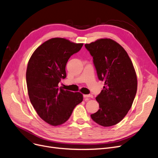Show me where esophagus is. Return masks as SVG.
Here are the masks:
<instances>
[{
    "mask_svg": "<svg viewBox=\"0 0 158 158\" xmlns=\"http://www.w3.org/2000/svg\"><path fill=\"white\" fill-rule=\"evenodd\" d=\"M84 98H93L92 94H84Z\"/></svg>",
    "mask_w": 158,
    "mask_h": 158,
    "instance_id": "esophagus-1",
    "label": "esophagus"
}]
</instances>
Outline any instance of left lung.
I'll use <instances>...</instances> for the list:
<instances>
[{"label": "left lung", "instance_id": "1", "mask_svg": "<svg viewBox=\"0 0 158 158\" xmlns=\"http://www.w3.org/2000/svg\"><path fill=\"white\" fill-rule=\"evenodd\" d=\"M85 47L93 59L98 78L105 83L96 97L99 110L91 118L102 127L121 121L133 104L137 80L133 64L126 50L111 39H100Z\"/></svg>", "mask_w": 158, "mask_h": 158}]
</instances>
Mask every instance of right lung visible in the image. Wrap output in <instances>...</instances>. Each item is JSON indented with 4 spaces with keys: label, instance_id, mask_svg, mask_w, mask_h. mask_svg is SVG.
Returning <instances> with one entry per match:
<instances>
[{
    "label": "right lung",
    "instance_id": "1",
    "mask_svg": "<svg viewBox=\"0 0 158 158\" xmlns=\"http://www.w3.org/2000/svg\"><path fill=\"white\" fill-rule=\"evenodd\" d=\"M82 46L83 43L52 38L37 48L28 61L26 79L29 98L38 115L49 124L65 123L82 102V94L58 88L61 79L66 78L69 59Z\"/></svg>",
    "mask_w": 158,
    "mask_h": 158
}]
</instances>
